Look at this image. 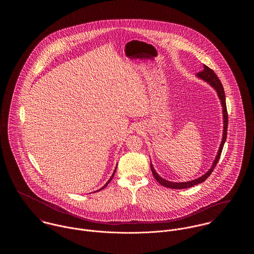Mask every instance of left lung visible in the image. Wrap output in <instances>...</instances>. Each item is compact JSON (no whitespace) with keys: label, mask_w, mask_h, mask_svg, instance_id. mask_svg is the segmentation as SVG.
<instances>
[{"label":"left lung","mask_w":254,"mask_h":254,"mask_svg":"<svg viewBox=\"0 0 254 254\" xmlns=\"http://www.w3.org/2000/svg\"><path fill=\"white\" fill-rule=\"evenodd\" d=\"M197 76L199 78L203 79L206 83H208L212 87H214V89L217 91L218 96H219L220 100H221V104H222V107H223V117H224V131H223L222 143H221L220 147H219L217 155H216V158H215V160H214V162L212 164V167L210 168V169H208V171L205 174H204L203 176H201L198 179L192 180V181L183 182V183H172V182L167 181V180L163 179L162 177H160L158 175V173H156L155 169H153V167H152V164H150V169H151L152 174H153L154 178L156 179V181L159 182L162 186H164L166 188H169V189H173V190L189 189V188H191V187H193L195 185H198V184L203 183L205 180H206V178L211 174V172L213 171V169L216 167L218 161H219L220 156H221L223 147H224V144H225V142L227 140L228 124H229V120L228 119L229 118H228V111H227V105H226V96H225V91H224V87L222 85V83L219 80V78H218L217 75L215 74V72L211 68L206 66L205 64H204V69L202 71L197 73Z\"/></svg>","instance_id":"obj_1"}]
</instances>
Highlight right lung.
<instances>
[{"instance_id": "right-lung-1", "label": "right lung", "mask_w": 254, "mask_h": 254, "mask_svg": "<svg viewBox=\"0 0 254 254\" xmlns=\"http://www.w3.org/2000/svg\"><path fill=\"white\" fill-rule=\"evenodd\" d=\"M115 171H116V169H114V172H113V174H112V176H111V177H110V179H109V181H108V183H107V184H106V185H105V186H104V187H103V188H102V189H101V190H103V189H105V188H106V187H107V186H108V185H109V182L111 181V179H112V178H113V176H114V173H115Z\"/></svg>"}]
</instances>
